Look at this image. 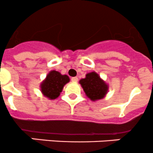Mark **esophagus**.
<instances>
[{"label":"esophagus","mask_w":153,"mask_h":153,"mask_svg":"<svg viewBox=\"0 0 153 153\" xmlns=\"http://www.w3.org/2000/svg\"><path fill=\"white\" fill-rule=\"evenodd\" d=\"M71 81L72 82H76L78 81V78H77L76 76L72 77V78H71Z\"/></svg>","instance_id":"esophagus-1"}]
</instances>
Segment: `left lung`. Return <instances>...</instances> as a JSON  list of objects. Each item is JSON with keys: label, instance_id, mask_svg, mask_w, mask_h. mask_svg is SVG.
I'll return each instance as SVG.
<instances>
[{"label": "left lung", "instance_id": "left-lung-1", "mask_svg": "<svg viewBox=\"0 0 153 153\" xmlns=\"http://www.w3.org/2000/svg\"><path fill=\"white\" fill-rule=\"evenodd\" d=\"M79 83L86 96L93 101L102 99L108 92V85L94 71L87 74Z\"/></svg>", "mask_w": 153, "mask_h": 153}]
</instances>
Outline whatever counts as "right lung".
I'll return each mask as SVG.
<instances>
[{
  "label": "right lung",
  "instance_id": "right-lung-1",
  "mask_svg": "<svg viewBox=\"0 0 153 153\" xmlns=\"http://www.w3.org/2000/svg\"><path fill=\"white\" fill-rule=\"evenodd\" d=\"M69 81L70 79L67 75H62L56 71H51L41 83V91L45 97L54 100L59 96L64 85Z\"/></svg>",
  "mask_w": 153,
  "mask_h": 153
}]
</instances>
